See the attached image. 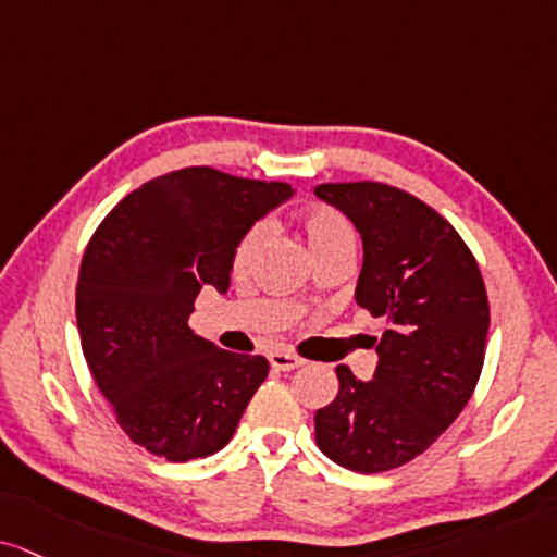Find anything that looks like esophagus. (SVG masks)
<instances>
[{"instance_id":"esophagus-1","label":"esophagus","mask_w":557,"mask_h":557,"mask_svg":"<svg viewBox=\"0 0 557 557\" xmlns=\"http://www.w3.org/2000/svg\"><path fill=\"white\" fill-rule=\"evenodd\" d=\"M268 361H271V367L276 369V372H292V369H297L305 363L299 356H294L289 351H273L271 356H268Z\"/></svg>"}]
</instances>
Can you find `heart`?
<instances>
[{"mask_svg": "<svg viewBox=\"0 0 557 557\" xmlns=\"http://www.w3.org/2000/svg\"><path fill=\"white\" fill-rule=\"evenodd\" d=\"M301 232H305L307 247H310L312 258L325 256V252L338 250V247H354V230L346 222V216L331 209V206H314V209L305 211L301 216ZM268 226L256 224L245 232L235 247V258H232V268L237 276H245L256 263L260 247L265 243Z\"/></svg>", "mask_w": 557, "mask_h": 557, "instance_id": "heart-1", "label": "heart"}]
</instances>
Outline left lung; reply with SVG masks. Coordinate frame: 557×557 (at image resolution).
Instances as JSON below:
<instances>
[{"mask_svg":"<svg viewBox=\"0 0 557 557\" xmlns=\"http://www.w3.org/2000/svg\"><path fill=\"white\" fill-rule=\"evenodd\" d=\"M314 196L359 230L356 301L387 320L372 380L335 369L341 389L314 413V438L335 465L372 475L423 455L462 413L483 372L488 294L470 247L421 198L372 181Z\"/></svg>","mask_w":557,"mask_h":557,"instance_id":"obj_1","label":"left lung"}]
</instances>
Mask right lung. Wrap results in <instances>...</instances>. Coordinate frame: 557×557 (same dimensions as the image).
<instances>
[{"mask_svg": "<svg viewBox=\"0 0 557 557\" xmlns=\"http://www.w3.org/2000/svg\"><path fill=\"white\" fill-rule=\"evenodd\" d=\"M294 194L286 183L185 168L144 183L102 219L77 281L89 372L134 444L170 462L214 455L268 376L188 327L201 286L230 289L235 247Z\"/></svg>", "mask_w": 557, "mask_h": 557, "instance_id": "obj_1", "label": "right lung"}]
</instances>
